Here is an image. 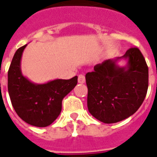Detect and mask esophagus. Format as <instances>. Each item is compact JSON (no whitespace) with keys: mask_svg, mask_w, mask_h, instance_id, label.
Instances as JSON below:
<instances>
[{"mask_svg":"<svg viewBox=\"0 0 157 157\" xmlns=\"http://www.w3.org/2000/svg\"><path fill=\"white\" fill-rule=\"evenodd\" d=\"M85 82V77H84V75L80 74L78 76V83L80 84H84Z\"/></svg>","mask_w":157,"mask_h":157,"instance_id":"1","label":"esophagus"}]
</instances>
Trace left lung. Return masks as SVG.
<instances>
[{
  "label": "left lung",
  "instance_id": "left-lung-1",
  "mask_svg": "<svg viewBox=\"0 0 157 157\" xmlns=\"http://www.w3.org/2000/svg\"><path fill=\"white\" fill-rule=\"evenodd\" d=\"M127 64L120 67L118 62ZM88 108L103 123H115L131 116L141 107L148 86V69L138 48H130L122 57L106 60L85 75Z\"/></svg>",
  "mask_w": 157,
  "mask_h": 157
}]
</instances>
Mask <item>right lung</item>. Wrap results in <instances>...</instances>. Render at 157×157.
Wrapping results in <instances>:
<instances>
[{"mask_svg": "<svg viewBox=\"0 0 157 157\" xmlns=\"http://www.w3.org/2000/svg\"><path fill=\"white\" fill-rule=\"evenodd\" d=\"M26 44L15 53L8 73V90L16 114L31 126L46 127L54 122L62 111V99L75 88L77 76L36 84L24 76L21 58Z\"/></svg>", "mask_w": 157, "mask_h": 157, "instance_id": "1", "label": "right lung"}]
</instances>
